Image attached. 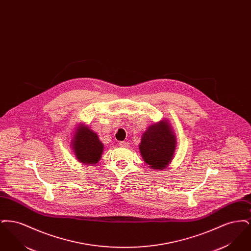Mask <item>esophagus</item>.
Here are the masks:
<instances>
[{
    "mask_svg": "<svg viewBox=\"0 0 251 251\" xmlns=\"http://www.w3.org/2000/svg\"><path fill=\"white\" fill-rule=\"evenodd\" d=\"M120 147H123V148H128L130 146V144L127 141H120Z\"/></svg>",
    "mask_w": 251,
    "mask_h": 251,
    "instance_id": "obj_1",
    "label": "esophagus"
}]
</instances>
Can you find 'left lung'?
<instances>
[{"label":"left lung","mask_w":251,"mask_h":251,"mask_svg":"<svg viewBox=\"0 0 251 251\" xmlns=\"http://www.w3.org/2000/svg\"><path fill=\"white\" fill-rule=\"evenodd\" d=\"M176 138L167 121L151 126L144 132L139 150L144 161L155 169H164L172 160Z\"/></svg>","instance_id":"1"}]
</instances>
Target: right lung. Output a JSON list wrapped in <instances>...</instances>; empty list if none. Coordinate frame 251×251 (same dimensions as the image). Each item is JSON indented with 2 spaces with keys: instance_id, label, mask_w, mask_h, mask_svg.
<instances>
[{
  "instance_id": "right-lung-1",
  "label": "right lung",
  "mask_w": 251,
  "mask_h": 251,
  "mask_svg": "<svg viewBox=\"0 0 251 251\" xmlns=\"http://www.w3.org/2000/svg\"><path fill=\"white\" fill-rule=\"evenodd\" d=\"M78 128L72 143L74 153L81 163L94 165L101 157L103 145L94 131L83 125Z\"/></svg>"
}]
</instances>
